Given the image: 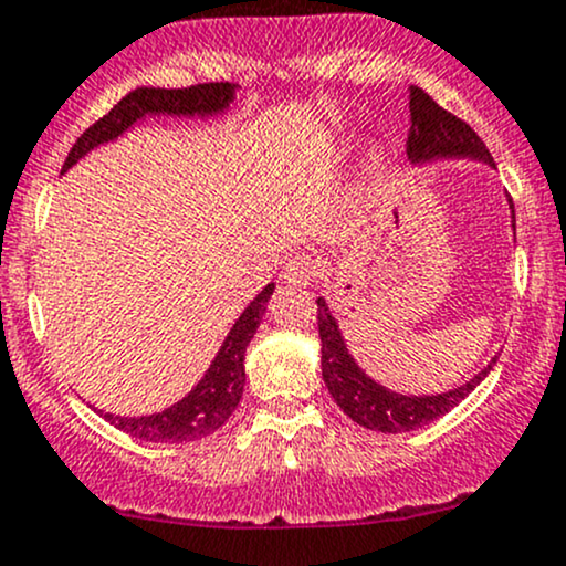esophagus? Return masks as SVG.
<instances>
[{"mask_svg": "<svg viewBox=\"0 0 566 566\" xmlns=\"http://www.w3.org/2000/svg\"><path fill=\"white\" fill-rule=\"evenodd\" d=\"M315 277H317V262L313 256H304V253H300V256H294L283 266L281 281L289 285H300V289H307Z\"/></svg>", "mask_w": 566, "mask_h": 566, "instance_id": "obj_1", "label": "esophagus"}]
</instances>
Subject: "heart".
<instances>
[{
  "label": "heart",
  "mask_w": 566,
  "mask_h": 566,
  "mask_svg": "<svg viewBox=\"0 0 566 566\" xmlns=\"http://www.w3.org/2000/svg\"><path fill=\"white\" fill-rule=\"evenodd\" d=\"M385 168H387L385 149H379V146H371V149L366 151L364 168H360V179H364V187H368V184H374L377 179H382Z\"/></svg>",
  "instance_id": "1"
}]
</instances>
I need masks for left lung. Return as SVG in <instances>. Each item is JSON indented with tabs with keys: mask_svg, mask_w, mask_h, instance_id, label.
Returning <instances> with one entry per match:
<instances>
[{
	"mask_svg": "<svg viewBox=\"0 0 566 566\" xmlns=\"http://www.w3.org/2000/svg\"><path fill=\"white\" fill-rule=\"evenodd\" d=\"M409 112H411V133H409V160L415 165H430L441 160H475L494 168L492 155L475 136L471 125L457 119L454 114L436 104L422 87H409ZM511 206V227L513 240H516V213ZM317 332H321V368L323 382L328 392L350 417L353 422L364 424L377 433H409V430L422 428V424L438 420L447 411H452L457 403L465 401L468 396L486 379L492 366L497 364L494 355L489 364L473 374L468 382L443 392H424V396H411V392H398L368 377L366 368L358 366L347 347L345 334H342L339 321L334 310L323 296H317Z\"/></svg>",
	"mask_w": 566,
	"mask_h": 566,
	"instance_id": "8db88e82",
	"label": "left lung"
}]
</instances>
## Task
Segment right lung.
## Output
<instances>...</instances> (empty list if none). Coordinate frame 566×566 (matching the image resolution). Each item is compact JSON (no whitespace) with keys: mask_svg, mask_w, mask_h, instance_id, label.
I'll return each instance as SVG.
<instances>
[{"mask_svg":"<svg viewBox=\"0 0 566 566\" xmlns=\"http://www.w3.org/2000/svg\"><path fill=\"white\" fill-rule=\"evenodd\" d=\"M238 91L240 85H234V82H208V85L192 87H136L106 117H101L93 128H87L74 142L61 174L74 168L82 157L91 155L98 146L117 142L119 136L136 128L146 117H221V114L230 112L234 98H238ZM272 291H275V283H266L253 296L249 307L232 323L230 334L224 336L219 353L213 355L211 366L206 368L200 382L174 406L142 417H123L101 409L98 415L123 433L151 443H187L216 433L221 424L230 420L240 398H243L245 350H249L253 334L262 323Z\"/></svg>","mask_w":566,"mask_h":566,"instance_id":"right-lung-1","label":"right lung"}]
</instances>
